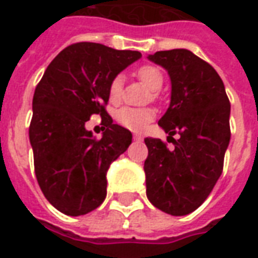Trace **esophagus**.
I'll list each match as a JSON object with an SVG mask.
<instances>
[{
	"label": "esophagus",
	"instance_id": "1",
	"mask_svg": "<svg viewBox=\"0 0 258 258\" xmlns=\"http://www.w3.org/2000/svg\"><path fill=\"white\" fill-rule=\"evenodd\" d=\"M142 140H144V138H142V137H141V135L134 134V141H142Z\"/></svg>",
	"mask_w": 258,
	"mask_h": 258
}]
</instances>
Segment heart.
Masks as SVG:
<instances>
[{"instance_id":"obj_1","label":"heart","mask_w":258,"mask_h":258,"mask_svg":"<svg viewBox=\"0 0 258 258\" xmlns=\"http://www.w3.org/2000/svg\"><path fill=\"white\" fill-rule=\"evenodd\" d=\"M138 77L152 91L160 90L164 83V76H163L162 70L156 66H152V64H145L138 69ZM107 95H109V101L112 103H117L121 99V95H123V77L121 76H116L110 81ZM153 117H155V113L151 109H137V107L124 106L116 112L117 123L123 125L124 128L134 131V133L144 131L148 127V124L153 120Z\"/></svg>"}]
</instances>
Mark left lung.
<instances>
[{
	"instance_id": "1",
	"label": "left lung",
	"mask_w": 258,
	"mask_h": 258,
	"mask_svg": "<svg viewBox=\"0 0 258 258\" xmlns=\"http://www.w3.org/2000/svg\"><path fill=\"white\" fill-rule=\"evenodd\" d=\"M149 60L167 70L171 101L159 125L174 149L157 138H145L146 196L159 210L186 216L199 207L220 178L231 140V105L214 68L188 49L159 51Z\"/></svg>"
}]
</instances>
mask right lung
<instances>
[{
	"label": "right lung",
	"instance_id": "obj_1",
	"mask_svg": "<svg viewBox=\"0 0 258 258\" xmlns=\"http://www.w3.org/2000/svg\"><path fill=\"white\" fill-rule=\"evenodd\" d=\"M141 56L138 51L77 42L55 56L36 87L29 128L34 171L44 196L66 216L87 214L106 198L109 166L133 141L107 114V90ZM92 114H101L107 127L101 140L85 128Z\"/></svg>",
	"mask_w": 258,
	"mask_h": 258
}]
</instances>
